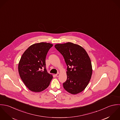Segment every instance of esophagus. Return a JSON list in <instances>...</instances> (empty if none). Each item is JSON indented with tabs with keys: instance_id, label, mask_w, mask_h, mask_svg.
I'll use <instances>...</instances> for the list:
<instances>
[{
	"instance_id": "34e87169",
	"label": "esophagus",
	"mask_w": 120,
	"mask_h": 120,
	"mask_svg": "<svg viewBox=\"0 0 120 120\" xmlns=\"http://www.w3.org/2000/svg\"><path fill=\"white\" fill-rule=\"evenodd\" d=\"M59 75H60V74H59V73H57L56 74V77H58Z\"/></svg>"
}]
</instances>
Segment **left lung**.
<instances>
[{"label": "left lung", "instance_id": "8db88e82", "mask_svg": "<svg viewBox=\"0 0 120 120\" xmlns=\"http://www.w3.org/2000/svg\"><path fill=\"white\" fill-rule=\"evenodd\" d=\"M55 47L63 55L67 66V78L63 83L64 89L74 95L81 92L88 85L92 73L88 53L81 46L71 42L56 44Z\"/></svg>", "mask_w": 120, "mask_h": 120}]
</instances>
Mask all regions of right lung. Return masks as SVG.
<instances>
[{
    "mask_svg": "<svg viewBox=\"0 0 120 120\" xmlns=\"http://www.w3.org/2000/svg\"><path fill=\"white\" fill-rule=\"evenodd\" d=\"M52 46L51 44L44 42L33 44L21 57L18 66L19 74L25 86L31 91L44 90L53 78L45 68L46 56Z\"/></svg>",
    "mask_w": 120,
    "mask_h": 120,
    "instance_id": "obj_1",
    "label": "right lung"
}]
</instances>
